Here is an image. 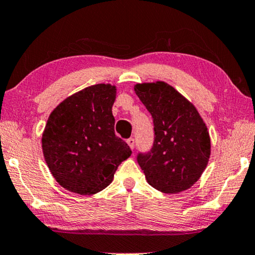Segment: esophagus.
Returning <instances> with one entry per match:
<instances>
[{
	"mask_svg": "<svg viewBox=\"0 0 255 255\" xmlns=\"http://www.w3.org/2000/svg\"><path fill=\"white\" fill-rule=\"evenodd\" d=\"M127 144L129 145V147L132 150L135 147V139L134 138H128L127 139Z\"/></svg>",
	"mask_w": 255,
	"mask_h": 255,
	"instance_id": "1",
	"label": "esophagus"
}]
</instances>
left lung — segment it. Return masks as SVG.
Here are the masks:
<instances>
[{"mask_svg": "<svg viewBox=\"0 0 255 255\" xmlns=\"http://www.w3.org/2000/svg\"><path fill=\"white\" fill-rule=\"evenodd\" d=\"M134 90L154 125L153 146L149 153L137 155L147 183L164 193L190 189L210 160L206 124L196 106L168 83H136Z\"/></svg>", "mask_w": 255, "mask_h": 255, "instance_id": "1", "label": "left lung"}]
</instances>
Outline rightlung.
Listing matches in <instances>:
<instances>
[{"mask_svg": "<svg viewBox=\"0 0 255 255\" xmlns=\"http://www.w3.org/2000/svg\"><path fill=\"white\" fill-rule=\"evenodd\" d=\"M116 97V86L98 83L68 96L49 116L41 139L44 160L68 191L85 196L102 191L131 154L115 134Z\"/></svg>", "mask_w": 255, "mask_h": 255, "instance_id": "right-lung-1", "label": "right lung"}]
</instances>
